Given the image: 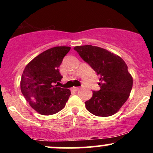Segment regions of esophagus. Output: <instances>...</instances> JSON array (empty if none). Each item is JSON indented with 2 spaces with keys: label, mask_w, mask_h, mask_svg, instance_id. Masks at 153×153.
<instances>
[{
  "label": "esophagus",
  "mask_w": 153,
  "mask_h": 153,
  "mask_svg": "<svg viewBox=\"0 0 153 153\" xmlns=\"http://www.w3.org/2000/svg\"><path fill=\"white\" fill-rule=\"evenodd\" d=\"M79 89H80V88H79V87H73V90L75 91H78Z\"/></svg>",
  "instance_id": "1"
}]
</instances>
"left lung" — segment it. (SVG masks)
Masks as SVG:
<instances>
[{
  "instance_id": "left-lung-1",
  "label": "left lung",
  "mask_w": 153,
  "mask_h": 153,
  "mask_svg": "<svg viewBox=\"0 0 153 153\" xmlns=\"http://www.w3.org/2000/svg\"><path fill=\"white\" fill-rule=\"evenodd\" d=\"M74 50L100 77V90L93 91L85 108L98 117L114 115L127 101L132 88L127 64L119 56L99 47L83 45Z\"/></svg>"
}]
</instances>
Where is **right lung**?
<instances>
[{"mask_svg":"<svg viewBox=\"0 0 153 153\" xmlns=\"http://www.w3.org/2000/svg\"><path fill=\"white\" fill-rule=\"evenodd\" d=\"M70 47H54L34 57L21 78V91L31 107L42 115H52L65 106L71 93L54 85L62 76L59 67Z\"/></svg>","mask_w":153,"mask_h":153,"instance_id":"obj_1","label":"right lung"}]
</instances>
